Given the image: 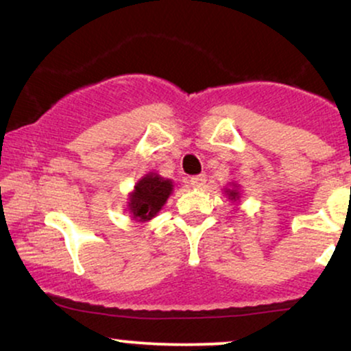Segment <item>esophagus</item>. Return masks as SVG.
Returning <instances> with one entry per match:
<instances>
[{"mask_svg":"<svg viewBox=\"0 0 351 351\" xmlns=\"http://www.w3.org/2000/svg\"><path fill=\"white\" fill-rule=\"evenodd\" d=\"M189 182H190V185H192V187L200 189V187H203V185H205L206 177L203 176V174H200V176H193V177H190Z\"/></svg>","mask_w":351,"mask_h":351,"instance_id":"1","label":"esophagus"}]
</instances>
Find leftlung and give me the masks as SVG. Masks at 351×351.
Listing matches in <instances>:
<instances>
[{
    "mask_svg": "<svg viewBox=\"0 0 351 351\" xmlns=\"http://www.w3.org/2000/svg\"><path fill=\"white\" fill-rule=\"evenodd\" d=\"M228 195L232 198V200H236V198H239V192H236V190H229Z\"/></svg>",
    "mask_w": 351,
    "mask_h": 351,
    "instance_id": "left-lung-1",
    "label": "left lung"
}]
</instances>
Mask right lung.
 <instances>
[{
	"instance_id": "add662e5",
	"label": "right lung",
	"mask_w": 351,
	"mask_h": 351,
	"mask_svg": "<svg viewBox=\"0 0 351 351\" xmlns=\"http://www.w3.org/2000/svg\"><path fill=\"white\" fill-rule=\"evenodd\" d=\"M172 192L171 180H164L156 174L143 177L135 185V192L130 195V211L138 221H148L161 210V206Z\"/></svg>"
}]
</instances>
